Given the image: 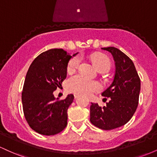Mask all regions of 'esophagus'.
<instances>
[{
	"mask_svg": "<svg viewBox=\"0 0 157 157\" xmlns=\"http://www.w3.org/2000/svg\"><path fill=\"white\" fill-rule=\"evenodd\" d=\"M78 97H80V95H78V94H75V98H77Z\"/></svg>",
	"mask_w": 157,
	"mask_h": 157,
	"instance_id": "34e87169",
	"label": "esophagus"
}]
</instances>
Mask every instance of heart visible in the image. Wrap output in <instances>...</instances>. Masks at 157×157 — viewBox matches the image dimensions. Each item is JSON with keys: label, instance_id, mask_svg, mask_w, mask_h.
I'll return each instance as SVG.
<instances>
[{"label": "heart", "instance_id": "1", "mask_svg": "<svg viewBox=\"0 0 157 157\" xmlns=\"http://www.w3.org/2000/svg\"><path fill=\"white\" fill-rule=\"evenodd\" d=\"M91 61L100 71H106L110 68V60L105 55L102 54H94L91 57ZM81 62V58L79 56L72 57L68 62L67 66L68 73H74L79 67ZM67 89L70 92L77 94L79 95L91 94L94 92L101 89V85L97 81L87 80L80 75L74 76L68 80Z\"/></svg>", "mask_w": 157, "mask_h": 157}]
</instances>
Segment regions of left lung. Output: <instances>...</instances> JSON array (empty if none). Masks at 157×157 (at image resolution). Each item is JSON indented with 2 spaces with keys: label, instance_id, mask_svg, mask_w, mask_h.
<instances>
[{
  "label": "left lung",
  "instance_id": "left-lung-1",
  "mask_svg": "<svg viewBox=\"0 0 157 157\" xmlns=\"http://www.w3.org/2000/svg\"><path fill=\"white\" fill-rule=\"evenodd\" d=\"M102 48L112 55L115 74L111 84L102 93V96L109 97V102L103 107L91 103L90 121L102 130H112L127 123L136 111L140 79L134 63L125 54L114 47Z\"/></svg>",
  "mask_w": 157,
  "mask_h": 157
}]
</instances>
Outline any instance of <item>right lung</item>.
<instances>
[{"label": "right lung", "mask_w": 157, "mask_h": 157, "mask_svg": "<svg viewBox=\"0 0 157 157\" xmlns=\"http://www.w3.org/2000/svg\"><path fill=\"white\" fill-rule=\"evenodd\" d=\"M71 57L62 48H52L37 56L29 68L21 97L23 110L29 125L38 134L52 136L67 125V111L74 95L58 100L53 92L66 78Z\"/></svg>", "instance_id": "add662e5"}]
</instances>
